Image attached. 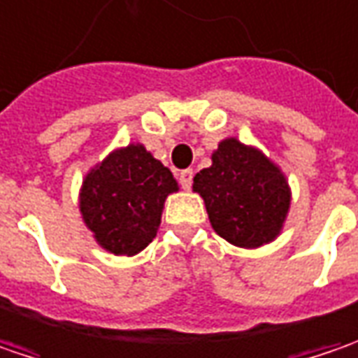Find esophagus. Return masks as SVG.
Wrapping results in <instances>:
<instances>
[{
    "mask_svg": "<svg viewBox=\"0 0 358 358\" xmlns=\"http://www.w3.org/2000/svg\"><path fill=\"white\" fill-rule=\"evenodd\" d=\"M179 183H181V187L189 189L191 187V183H193V171L191 169H183L179 173Z\"/></svg>",
    "mask_w": 358,
    "mask_h": 358,
    "instance_id": "obj_1",
    "label": "esophagus"
}]
</instances>
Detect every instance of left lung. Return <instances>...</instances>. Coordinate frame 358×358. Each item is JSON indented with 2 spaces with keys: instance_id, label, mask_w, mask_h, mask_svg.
Wrapping results in <instances>:
<instances>
[{
  "instance_id": "1",
  "label": "left lung",
  "mask_w": 358,
  "mask_h": 358,
  "mask_svg": "<svg viewBox=\"0 0 358 358\" xmlns=\"http://www.w3.org/2000/svg\"><path fill=\"white\" fill-rule=\"evenodd\" d=\"M211 167L193 177L213 229L234 245L258 248L280 234L290 207V187L276 165L258 149L225 138Z\"/></svg>"
}]
</instances>
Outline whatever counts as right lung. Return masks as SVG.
<instances>
[{
  "instance_id": "obj_1",
  "label": "right lung",
  "mask_w": 358,
  "mask_h": 358,
  "mask_svg": "<svg viewBox=\"0 0 358 358\" xmlns=\"http://www.w3.org/2000/svg\"><path fill=\"white\" fill-rule=\"evenodd\" d=\"M177 181L143 145L110 152L82 183L80 213L100 245L134 256L157 236L167 195Z\"/></svg>"
}]
</instances>
